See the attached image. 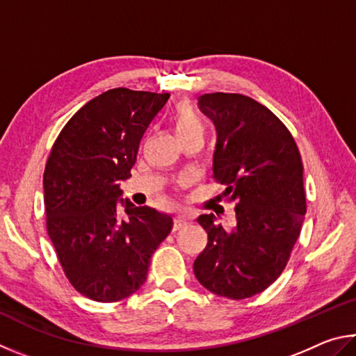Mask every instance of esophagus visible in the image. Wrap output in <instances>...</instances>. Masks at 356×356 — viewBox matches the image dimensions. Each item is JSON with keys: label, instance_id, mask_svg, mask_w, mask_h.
<instances>
[{"label": "esophagus", "instance_id": "obj_1", "mask_svg": "<svg viewBox=\"0 0 356 356\" xmlns=\"http://www.w3.org/2000/svg\"><path fill=\"white\" fill-rule=\"evenodd\" d=\"M189 223V219L183 214H178L177 217H175V223H173V232H178V229L184 228L186 225Z\"/></svg>", "mask_w": 356, "mask_h": 356}]
</instances>
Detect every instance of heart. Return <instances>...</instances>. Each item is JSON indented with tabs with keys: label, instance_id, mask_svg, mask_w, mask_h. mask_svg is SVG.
<instances>
[{
	"label": "heart",
	"instance_id": "heart-1",
	"mask_svg": "<svg viewBox=\"0 0 356 356\" xmlns=\"http://www.w3.org/2000/svg\"><path fill=\"white\" fill-rule=\"evenodd\" d=\"M173 129L178 139L194 134H203V122L200 115L188 104H178L172 115Z\"/></svg>",
	"mask_w": 356,
	"mask_h": 356
}]
</instances>
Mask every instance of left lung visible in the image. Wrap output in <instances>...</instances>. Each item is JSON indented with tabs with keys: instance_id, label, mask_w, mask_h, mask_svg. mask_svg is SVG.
<instances>
[{
	"instance_id": "1",
	"label": "left lung",
	"mask_w": 356,
	"mask_h": 356,
	"mask_svg": "<svg viewBox=\"0 0 356 356\" xmlns=\"http://www.w3.org/2000/svg\"><path fill=\"white\" fill-rule=\"evenodd\" d=\"M198 106L217 131L213 178L236 203V223L225 228L214 214L198 217L208 244L194 273L213 294L242 300L282 275L300 236L307 214L302 156L284 123L250 97L204 93Z\"/></svg>"
}]
</instances>
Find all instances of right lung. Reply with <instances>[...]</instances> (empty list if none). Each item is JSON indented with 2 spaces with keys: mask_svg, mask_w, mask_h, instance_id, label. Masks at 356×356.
Segmentation results:
<instances>
[{
  "mask_svg": "<svg viewBox=\"0 0 356 356\" xmlns=\"http://www.w3.org/2000/svg\"><path fill=\"white\" fill-rule=\"evenodd\" d=\"M168 97L124 87L104 92L67 122L48 156L47 232L68 282L90 300L112 303L134 294L172 232L168 214L118 200L142 136ZM118 202L127 220L118 216Z\"/></svg>",
  "mask_w": 356,
  "mask_h": 356,
  "instance_id": "right-lung-1",
  "label": "right lung"
}]
</instances>
